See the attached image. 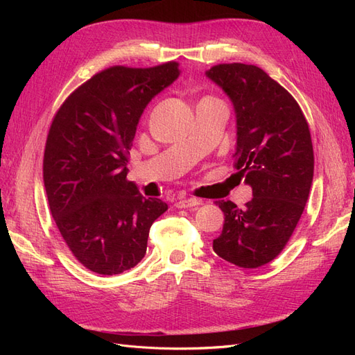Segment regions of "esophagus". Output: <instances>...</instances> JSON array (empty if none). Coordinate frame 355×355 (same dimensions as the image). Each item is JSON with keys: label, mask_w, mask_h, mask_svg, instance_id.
Instances as JSON below:
<instances>
[{"label": "esophagus", "mask_w": 355, "mask_h": 355, "mask_svg": "<svg viewBox=\"0 0 355 355\" xmlns=\"http://www.w3.org/2000/svg\"><path fill=\"white\" fill-rule=\"evenodd\" d=\"M201 204V200L198 198H182L179 201H176L175 206L178 209H188V207H197Z\"/></svg>", "instance_id": "1"}]
</instances>
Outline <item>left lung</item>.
<instances>
[{
  "mask_svg": "<svg viewBox=\"0 0 355 355\" xmlns=\"http://www.w3.org/2000/svg\"><path fill=\"white\" fill-rule=\"evenodd\" d=\"M206 75L234 105V166L253 191L244 209L216 201L225 223L213 250L240 268H257L282 253L302 216L314 176L309 127L293 96L263 69L220 63Z\"/></svg>",
  "mask_w": 355,
  "mask_h": 355,
  "instance_id": "obj_1",
  "label": "left lung"
}]
</instances>
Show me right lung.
Returning a JSON list of instances; mask_svg holds the SVG:
<instances>
[{"label":"right lung","instance_id":"1","mask_svg":"<svg viewBox=\"0 0 355 355\" xmlns=\"http://www.w3.org/2000/svg\"><path fill=\"white\" fill-rule=\"evenodd\" d=\"M179 75L178 62L111 67L73 90L53 118L42 161L50 211L75 259L96 274L141 262L151 225L167 210L125 178L144 110Z\"/></svg>","mask_w":355,"mask_h":355}]
</instances>
